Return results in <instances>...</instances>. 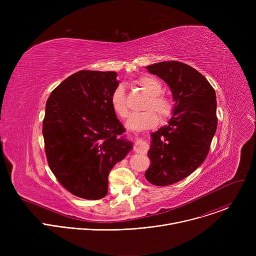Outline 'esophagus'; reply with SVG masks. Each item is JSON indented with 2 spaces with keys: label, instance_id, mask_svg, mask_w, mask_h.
Returning a JSON list of instances; mask_svg holds the SVG:
<instances>
[{
  "label": "esophagus",
  "instance_id": "obj_1",
  "mask_svg": "<svg viewBox=\"0 0 256 256\" xmlns=\"http://www.w3.org/2000/svg\"><path fill=\"white\" fill-rule=\"evenodd\" d=\"M134 151L136 153H140V154H144L147 153L149 148H150V144L147 142V140H144L142 138H136V142H134Z\"/></svg>",
  "mask_w": 256,
  "mask_h": 256
}]
</instances>
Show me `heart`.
I'll use <instances>...</instances> for the list:
<instances>
[{"label": "heart", "instance_id": "1", "mask_svg": "<svg viewBox=\"0 0 256 256\" xmlns=\"http://www.w3.org/2000/svg\"><path fill=\"white\" fill-rule=\"evenodd\" d=\"M136 83L149 96L142 106L146 110L132 114L126 122V126L136 132L153 128L158 124L159 118L164 120L171 116L173 102L169 97L161 94L162 85L156 78L144 75L140 77ZM110 104L118 116L120 118L128 116V107L122 85H118L114 90L110 97Z\"/></svg>", "mask_w": 256, "mask_h": 256}]
</instances>
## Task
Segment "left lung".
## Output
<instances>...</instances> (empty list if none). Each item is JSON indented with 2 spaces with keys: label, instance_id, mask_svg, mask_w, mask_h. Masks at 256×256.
Wrapping results in <instances>:
<instances>
[{
  "label": "left lung",
  "instance_id": "1",
  "mask_svg": "<svg viewBox=\"0 0 256 256\" xmlns=\"http://www.w3.org/2000/svg\"><path fill=\"white\" fill-rule=\"evenodd\" d=\"M147 70L166 82L174 101L168 124L151 134V165L144 173L150 184L165 186L190 175L206 158L218 126L216 92L184 62H161Z\"/></svg>",
  "mask_w": 256,
  "mask_h": 256
}]
</instances>
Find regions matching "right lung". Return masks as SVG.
<instances>
[{
	"label": "right lung",
	"mask_w": 256,
	"mask_h": 256,
	"mask_svg": "<svg viewBox=\"0 0 256 256\" xmlns=\"http://www.w3.org/2000/svg\"><path fill=\"white\" fill-rule=\"evenodd\" d=\"M116 77V72H77L46 101L42 134L48 166L68 192L85 200L107 194L109 172L132 148L110 104Z\"/></svg>",
	"instance_id": "1"
}]
</instances>
